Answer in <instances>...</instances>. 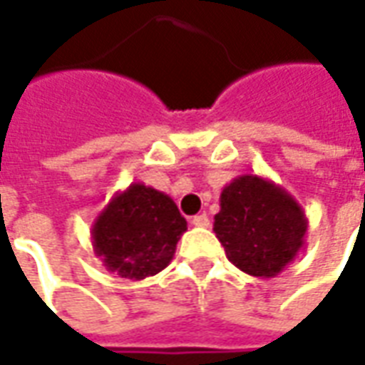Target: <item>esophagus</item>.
<instances>
[{"mask_svg": "<svg viewBox=\"0 0 365 365\" xmlns=\"http://www.w3.org/2000/svg\"><path fill=\"white\" fill-rule=\"evenodd\" d=\"M191 225H193V227H201V229H207V227L211 225V221H209V217H207V215H195V217L191 219Z\"/></svg>", "mask_w": 365, "mask_h": 365, "instance_id": "1", "label": "esophagus"}]
</instances>
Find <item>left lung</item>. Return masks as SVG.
Listing matches in <instances>:
<instances>
[{
	"mask_svg": "<svg viewBox=\"0 0 365 365\" xmlns=\"http://www.w3.org/2000/svg\"><path fill=\"white\" fill-rule=\"evenodd\" d=\"M307 221L297 199L268 178L245 174L221 191L213 230L245 274L269 279L282 274L305 246Z\"/></svg>",
	"mask_w": 365,
	"mask_h": 365,
	"instance_id": "1",
	"label": "left lung"
}]
</instances>
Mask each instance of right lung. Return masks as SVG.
<instances>
[{"label":"right lung","mask_w":365,"mask_h":365,"mask_svg":"<svg viewBox=\"0 0 365 365\" xmlns=\"http://www.w3.org/2000/svg\"><path fill=\"white\" fill-rule=\"evenodd\" d=\"M187 230L174 199L143 182L117 191L91 225L93 254L105 269L140 282L166 268Z\"/></svg>","instance_id":"obj_1"}]
</instances>
